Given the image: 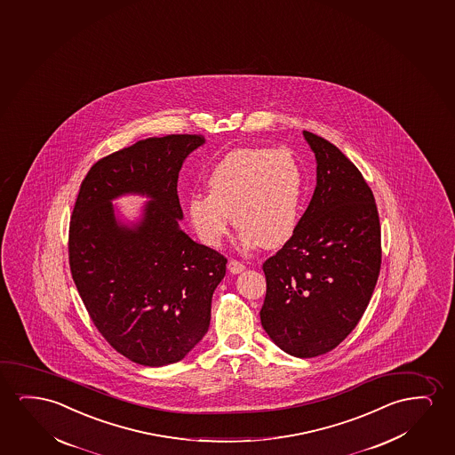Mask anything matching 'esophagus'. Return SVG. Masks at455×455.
<instances>
[{
	"label": "esophagus",
	"mask_w": 455,
	"mask_h": 455,
	"mask_svg": "<svg viewBox=\"0 0 455 455\" xmlns=\"http://www.w3.org/2000/svg\"><path fill=\"white\" fill-rule=\"evenodd\" d=\"M228 268L231 271L232 275H238V273H242L244 269V265L242 262H238V260H234L231 259L229 263H228Z\"/></svg>",
	"instance_id": "34e87169"
}]
</instances>
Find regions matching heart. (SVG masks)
I'll return each mask as SVG.
<instances>
[{
	"label": "heart",
	"instance_id": "obj_1",
	"mask_svg": "<svg viewBox=\"0 0 455 455\" xmlns=\"http://www.w3.org/2000/svg\"><path fill=\"white\" fill-rule=\"evenodd\" d=\"M209 195H193L187 215L199 240L220 246L231 215L244 248H277L293 237L304 196V173L285 149L238 148L218 160L205 180Z\"/></svg>",
	"mask_w": 455,
	"mask_h": 455
}]
</instances>
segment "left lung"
<instances>
[{
	"instance_id": "8db88e82",
	"label": "left lung",
	"mask_w": 455,
	"mask_h": 455,
	"mask_svg": "<svg viewBox=\"0 0 455 455\" xmlns=\"http://www.w3.org/2000/svg\"><path fill=\"white\" fill-rule=\"evenodd\" d=\"M316 187L293 237L263 263L265 332L299 359L332 351L357 326L378 282L382 250L371 188L351 160L304 131Z\"/></svg>"
}]
</instances>
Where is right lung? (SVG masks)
<instances>
[{"mask_svg": "<svg viewBox=\"0 0 455 455\" xmlns=\"http://www.w3.org/2000/svg\"><path fill=\"white\" fill-rule=\"evenodd\" d=\"M203 135L151 137L98 160L84 178L68 234L71 275L96 329L139 365L184 359L211 324L228 259L180 231L178 178ZM152 199L140 222H118L111 199Z\"/></svg>", "mask_w": 455, "mask_h": 455, "instance_id": "obj_1", "label": "right lung"}]
</instances>
